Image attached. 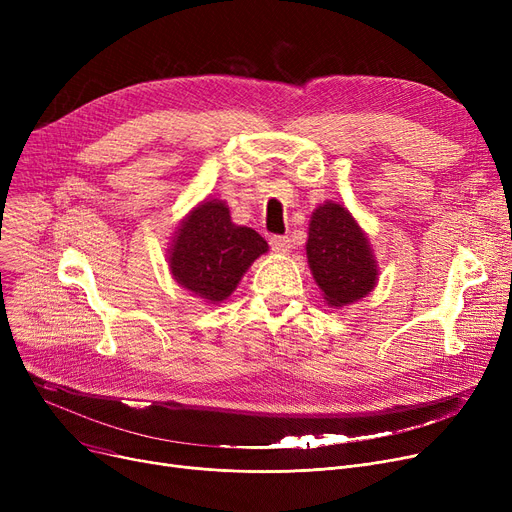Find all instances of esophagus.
<instances>
[{"label":"esophagus","mask_w":512,"mask_h":512,"mask_svg":"<svg viewBox=\"0 0 512 512\" xmlns=\"http://www.w3.org/2000/svg\"><path fill=\"white\" fill-rule=\"evenodd\" d=\"M270 245H272V251L278 253V255H288L290 249H292L288 236H274V238L270 240Z\"/></svg>","instance_id":"1"}]
</instances>
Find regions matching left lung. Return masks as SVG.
I'll use <instances>...</instances> for the list:
<instances>
[{
  "instance_id": "8db88e82",
  "label": "left lung",
  "mask_w": 512,
  "mask_h": 512,
  "mask_svg": "<svg viewBox=\"0 0 512 512\" xmlns=\"http://www.w3.org/2000/svg\"><path fill=\"white\" fill-rule=\"evenodd\" d=\"M305 251L313 280L332 309L361 301L378 284L380 267L365 230L336 201L313 209Z\"/></svg>"
}]
</instances>
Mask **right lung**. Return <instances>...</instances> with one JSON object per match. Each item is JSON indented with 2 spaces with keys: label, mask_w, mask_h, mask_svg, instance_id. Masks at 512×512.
Returning <instances> with one entry per match:
<instances>
[{
  "label": "right lung",
  "mask_w": 512,
  "mask_h": 512,
  "mask_svg": "<svg viewBox=\"0 0 512 512\" xmlns=\"http://www.w3.org/2000/svg\"><path fill=\"white\" fill-rule=\"evenodd\" d=\"M267 251V242L253 228L232 222L226 201L203 199L178 224L168 249V267L178 286L218 305Z\"/></svg>",
  "instance_id": "add662e5"
}]
</instances>
